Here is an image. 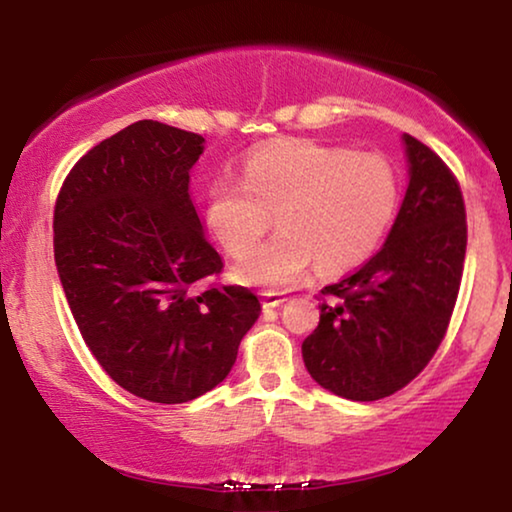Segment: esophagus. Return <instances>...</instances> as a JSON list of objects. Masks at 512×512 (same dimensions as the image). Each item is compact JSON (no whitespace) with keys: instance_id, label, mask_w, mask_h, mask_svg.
I'll return each instance as SVG.
<instances>
[{"instance_id":"obj_1","label":"esophagus","mask_w":512,"mask_h":512,"mask_svg":"<svg viewBox=\"0 0 512 512\" xmlns=\"http://www.w3.org/2000/svg\"><path fill=\"white\" fill-rule=\"evenodd\" d=\"M263 307L265 310H270V307H279L286 300V296L282 291H263Z\"/></svg>"}]
</instances>
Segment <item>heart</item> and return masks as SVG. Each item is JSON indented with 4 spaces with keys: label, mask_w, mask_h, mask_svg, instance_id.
Masks as SVG:
<instances>
[{
    "label": "heart",
    "mask_w": 512,
    "mask_h": 512,
    "mask_svg": "<svg viewBox=\"0 0 512 512\" xmlns=\"http://www.w3.org/2000/svg\"><path fill=\"white\" fill-rule=\"evenodd\" d=\"M401 186L380 153L291 139L263 144L244 165V177L223 172L207 188L209 228L230 256L263 240L270 244L237 263L242 282L286 289L317 263L321 272H347L373 256L394 223Z\"/></svg>",
    "instance_id": "obj_1"
}]
</instances>
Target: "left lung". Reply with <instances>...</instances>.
Returning <instances> with one entry per match:
<instances>
[{
    "label": "left lung",
    "instance_id": "1",
    "mask_svg": "<svg viewBox=\"0 0 512 512\" xmlns=\"http://www.w3.org/2000/svg\"><path fill=\"white\" fill-rule=\"evenodd\" d=\"M410 184L384 247L319 293V326L303 359L321 387L380 401L433 359L457 305L466 258V207L445 160L403 135Z\"/></svg>",
    "mask_w": 512,
    "mask_h": 512
}]
</instances>
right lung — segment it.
<instances>
[{
	"mask_svg": "<svg viewBox=\"0 0 512 512\" xmlns=\"http://www.w3.org/2000/svg\"><path fill=\"white\" fill-rule=\"evenodd\" d=\"M202 135L137 121L93 146L62 181L53 251L81 338L118 387L151 403L193 401L226 380L261 312L188 195Z\"/></svg>",
	"mask_w": 512,
	"mask_h": 512,
	"instance_id": "add662e5",
	"label": "right lung"
}]
</instances>
